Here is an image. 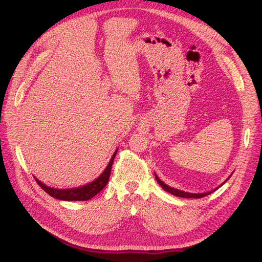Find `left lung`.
<instances>
[{
  "mask_svg": "<svg viewBox=\"0 0 262 262\" xmlns=\"http://www.w3.org/2000/svg\"><path fill=\"white\" fill-rule=\"evenodd\" d=\"M230 176H231V174H230ZM229 176V177H230ZM228 177V178H229ZM155 178H156V181H157V183L161 186V188L164 190V191H167V192H169V193H171V194H173V195H175V196H180V198H187V199H201V198H204V196H206V195H208V194H210V193H212V192H214L219 187H221L222 185H224V183H226V181L221 185V186H219L217 188H215V189H213L212 191H210V192H205V193H189V192H185V191H182V190H178V189H175V188H172V187H169L168 185H166L164 184L163 182H161L160 180H159V177L155 174Z\"/></svg>",
  "mask_w": 262,
  "mask_h": 262,
  "instance_id": "left-lung-1",
  "label": "left lung"
}]
</instances>
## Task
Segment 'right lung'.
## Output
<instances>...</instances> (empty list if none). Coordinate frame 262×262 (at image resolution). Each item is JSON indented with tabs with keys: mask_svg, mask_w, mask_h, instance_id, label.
I'll list each match as a JSON object with an SVG mask.
<instances>
[{
	"mask_svg": "<svg viewBox=\"0 0 262 262\" xmlns=\"http://www.w3.org/2000/svg\"><path fill=\"white\" fill-rule=\"evenodd\" d=\"M117 152L118 150H116L115 154L113 155L112 159H110L108 166L106 167L104 172L98 178H96V180H94L93 182H91L85 186L73 188V189H55V188L46 186L45 184L38 181L36 177H35V180H36L37 184L41 188H42L48 194H50L51 196L57 199V200H60V201H88V200L92 199L94 195L98 194L99 192L102 191L105 188V186L107 185V183L109 181L110 172H112L113 162H114Z\"/></svg>",
	"mask_w": 262,
	"mask_h": 262,
	"instance_id": "add662e5",
	"label": "right lung"
}]
</instances>
